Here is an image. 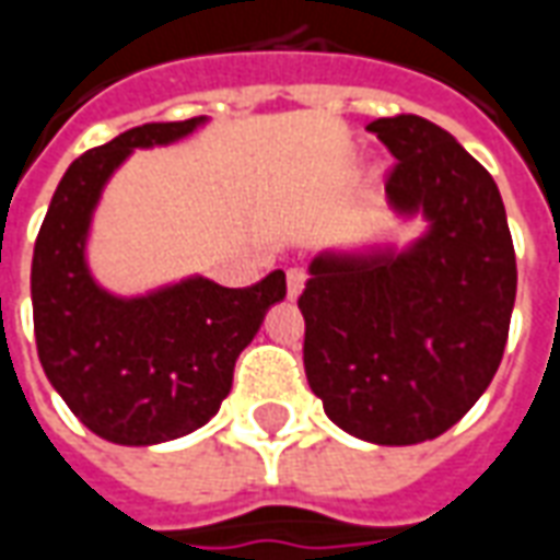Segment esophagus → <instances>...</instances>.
Masks as SVG:
<instances>
[{"instance_id":"esophagus-1","label":"esophagus","mask_w":560,"mask_h":560,"mask_svg":"<svg viewBox=\"0 0 560 560\" xmlns=\"http://www.w3.org/2000/svg\"><path fill=\"white\" fill-rule=\"evenodd\" d=\"M304 280H307V273L301 271V268H289V271H287V292H289V299H299L301 289H304Z\"/></svg>"}]
</instances>
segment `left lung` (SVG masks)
Returning a JSON list of instances; mask_svg holds the SVG:
<instances>
[{
	"label": "left lung",
	"mask_w": 560,
	"mask_h": 560,
	"mask_svg": "<svg viewBox=\"0 0 560 560\" xmlns=\"http://www.w3.org/2000/svg\"><path fill=\"white\" fill-rule=\"evenodd\" d=\"M395 165L388 205L422 213L407 249L323 253L301 292L304 371L328 419L380 446L440 438L489 388L515 304L498 184L446 129L398 114L368 126Z\"/></svg>",
	"instance_id": "8db88e82"
}]
</instances>
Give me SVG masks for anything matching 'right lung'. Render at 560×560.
<instances>
[{
	"mask_svg": "<svg viewBox=\"0 0 560 560\" xmlns=\"http://www.w3.org/2000/svg\"><path fill=\"white\" fill-rule=\"evenodd\" d=\"M205 117L144 122L86 150L62 174L33 253L35 347L50 386L98 438L153 446L196 431L220 410L237 355L265 311L287 295V273L247 289L186 277L117 299L86 268V235L108 177L135 147L172 144Z\"/></svg>",
	"mask_w": 560,
	"mask_h": 560,
	"instance_id": "add662e5",
	"label": "right lung"
}]
</instances>
